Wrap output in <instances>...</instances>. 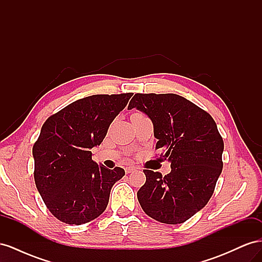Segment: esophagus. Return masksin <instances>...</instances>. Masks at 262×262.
<instances>
[{
  "label": "esophagus",
  "instance_id": "esophagus-1",
  "mask_svg": "<svg viewBox=\"0 0 262 262\" xmlns=\"http://www.w3.org/2000/svg\"><path fill=\"white\" fill-rule=\"evenodd\" d=\"M136 171V167H133V166H129V167H125V173H130Z\"/></svg>",
  "mask_w": 262,
  "mask_h": 262
}]
</instances>
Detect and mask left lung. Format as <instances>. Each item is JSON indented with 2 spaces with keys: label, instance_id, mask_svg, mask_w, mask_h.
I'll return each mask as SVG.
<instances>
[{
  "label": "left lung",
  "instance_id": "8db88e82",
  "mask_svg": "<svg viewBox=\"0 0 262 262\" xmlns=\"http://www.w3.org/2000/svg\"><path fill=\"white\" fill-rule=\"evenodd\" d=\"M147 115L171 171L144 169L145 184L138 200L148 216L165 224H180L205 207L223 168L224 142L213 118L176 94H136L128 109Z\"/></svg>",
  "mask_w": 262,
  "mask_h": 262
}]
</instances>
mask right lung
<instances>
[{
  "label": "right lung",
  "instance_id": "1",
  "mask_svg": "<svg viewBox=\"0 0 262 262\" xmlns=\"http://www.w3.org/2000/svg\"><path fill=\"white\" fill-rule=\"evenodd\" d=\"M132 93L93 95L68 105L43 123L33 147L36 187L45 204L63 223L81 225L107 208L110 190L124 176L92 160L110 123Z\"/></svg>",
  "mask_w": 262,
  "mask_h": 262
}]
</instances>
